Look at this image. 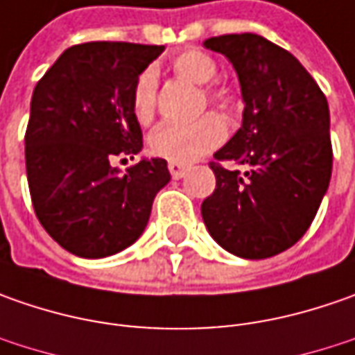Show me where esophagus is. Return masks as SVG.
Wrapping results in <instances>:
<instances>
[{
  "label": "esophagus",
  "mask_w": 355,
  "mask_h": 355,
  "mask_svg": "<svg viewBox=\"0 0 355 355\" xmlns=\"http://www.w3.org/2000/svg\"><path fill=\"white\" fill-rule=\"evenodd\" d=\"M168 170H170L173 180H180V178H184L185 173L189 171V166H185V164H178V162H170V164H168Z\"/></svg>",
  "instance_id": "1"
}]
</instances>
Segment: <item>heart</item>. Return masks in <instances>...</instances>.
<instances>
[{"mask_svg": "<svg viewBox=\"0 0 355 355\" xmlns=\"http://www.w3.org/2000/svg\"><path fill=\"white\" fill-rule=\"evenodd\" d=\"M171 69L178 76H182L193 85H199V87L213 83L219 73L217 62L213 61L207 53L198 51V49L180 53L171 61ZM156 87V73L152 69H148L138 76L134 90H132V110H134L136 120L142 124L150 122L154 116ZM205 94L213 104H217L221 108H227L231 103V94L223 87L207 89ZM223 138H225L223 120L215 114H207L196 122L159 124L150 136V148L156 156L166 157L170 162H178V164H189V162H196L198 157L205 156L215 146H219L223 142Z\"/></svg>", "mask_w": 355, "mask_h": 355, "instance_id": "heart-1", "label": "heart"}]
</instances>
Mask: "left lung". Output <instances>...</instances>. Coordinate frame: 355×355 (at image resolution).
Returning a JSON list of instances; mask_svg holds the SVG:
<instances>
[{
	"label": "left lung",
	"instance_id": "8db88e82",
	"mask_svg": "<svg viewBox=\"0 0 355 355\" xmlns=\"http://www.w3.org/2000/svg\"><path fill=\"white\" fill-rule=\"evenodd\" d=\"M203 45L231 61L245 103L241 128L209 164L217 184L201 203L203 223L225 251L268 259L306 233L328 189V101L294 55L261 35H221Z\"/></svg>",
	"mask_w": 355,
	"mask_h": 355
}]
</instances>
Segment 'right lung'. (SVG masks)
Here are the masks:
<instances>
[{
  "instance_id": "obj_1",
  "label": "right lung",
  "mask_w": 355,
  "mask_h": 355,
  "mask_svg": "<svg viewBox=\"0 0 355 355\" xmlns=\"http://www.w3.org/2000/svg\"><path fill=\"white\" fill-rule=\"evenodd\" d=\"M164 45L92 41L69 47L37 83L25 132V168L39 223L83 259L124 251L144 233L168 162L118 156L142 150L132 110L138 76Z\"/></svg>"
}]
</instances>
